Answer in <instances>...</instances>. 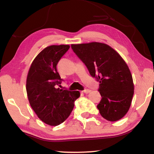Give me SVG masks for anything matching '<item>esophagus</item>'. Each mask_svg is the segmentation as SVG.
I'll use <instances>...</instances> for the list:
<instances>
[{"label":"esophagus","mask_w":154,"mask_h":154,"mask_svg":"<svg viewBox=\"0 0 154 154\" xmlns=\"http://www.w3.org/2000/svg\"><path fill=\"white\" fill-rule=\"evenodd\" d=\"M90 91H91L90 89H85V90H83L82 92H83V93H84V94H89V92H90Z\"/></svg>","instance_id":"1"}]
</instances>
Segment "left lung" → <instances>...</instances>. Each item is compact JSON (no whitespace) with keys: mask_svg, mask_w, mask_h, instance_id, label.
Segmentation results:
<instances>
[{"mask_svg":"<svg viewBox=\"0 0 154 154\" xmlns=\"http://www.w3.org/2000/svg\"><path fill=\"white\" fill-rule=\"evenodd\" d=\"M71 48L91 76L100 82L102 99L97 108L102 116L109 121L122 119L130 108L134 94L133 77L125 60L106 44H72Z\"/></svg>","mask_w":154,"mask_h":154,"instance_id":"8db88e82","label":"left lung"}]
</instances>
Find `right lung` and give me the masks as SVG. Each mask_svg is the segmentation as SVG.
Wrapping results in <instances>:
<instances>
[{"instance_id":"right-lung-1","label":"right lung","mask_w":154,"mask_h":154,"mask_svg":"<svg viewBox=\"0 0 154 154\" xmlns=\"http://www.w3.org/2000/svg\"><path fill=\"white\" fill-rule=\"evenodd\" d=\"M69 48V45L46 47L33 60L27 74L26 90L29 104L38 118L50 126L65 121L80 96L79 91L58 88L63 79L57 65Z\"/></svg>"}]
</instances>
